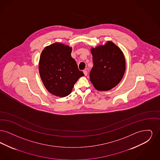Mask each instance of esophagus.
Masks as SVG:
<instances>
[{
  "label": "esophagus",
  "instance_id": "34e87169",
  "mask_svg": "<svg viewBox=\"0 0 160 160\" xmlns=\"http://www.w3.org/2000/svg\"><path fill=\"white\" fill-rule=\"evenodd\" d=\"M84 74V76H87L88 75V71L86 69H84L83 71Z\"/></svg>",
  "mask_w": 160,
  "mask_h": 160
}]
</instances>
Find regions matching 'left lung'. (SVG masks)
Segmentation results:
<instances>
[{
	"mask_svg": "<svg viewBox=\"0 0 160 160\" xmlns=\"http://www.w3.org/2000/svg\"><path fill=\"white\" fill-rule=\"evenodd\" d=\"M93 66L90 80L98 91L113 88L122 80L125 70V60L121 50L111 41L104 46L92 48Z\"/></svg>",
	"mask_w": 160,
	"mask_h": 160,
	"instance_id": "1",
	"label": "left lung"
}]
</instances>
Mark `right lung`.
<instances>
[{"label": "right lung", "instance_id": "right-lung-1", "mask_svg": "<svg viewBox=\"0 0 160 160\" xmlns=\"http://www.w3.org/2000/svg\"><path fill=\"white\" fill-rule=\"evenodd\" d=\"M71 47L56 42L46 47L40 56L41 78L47 91L57 97L68 96L78 78L84 76L71 57Z\"/></svg>", "mask_w": 160, "mask_h": 160}]
</instances>
